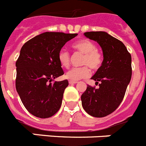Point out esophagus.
Returning a JSON list of instances; mask_svg holds the SVG:
<instances>
[{
    "instance_id": "34e87169",
    "label": "esophagus",
    "mask_w": 146,
    "mask_h": 146,
    "mask_svg": "<svg viewBox=\"0 0 146 146\" xmlns=\"http://www.w3.org/2000/svg\"><path fill=\"white\" fill-rule=\"evenodd\" d=\"M69 84H76V83H77V81H73V80H69Z\"/></svg>"
}]
</instances>
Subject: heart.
I'll list each match as a JSON object with an SVG mask.
<instances>
[{"instance_id": "1", "label": "heart", "mask_w": 146, "mask_h": 146, "mask_svg": "<svg viewBox=\"0 0 146 146\" xmlns=\"http://www.w3.org/2000/svg\"><path fill=\"white\" fill-rule=\"evenodd\" d=\"M72 47L77 52L84 54L82 59V65L84 66L72 68L66 72V77L73 81L86 78L91 74V71L98 70L103 62L102 55L96 50V45L94 42L88 38H83L75 42ZM58 60L63 67L68 68L70 65V54L65 49H62L58 52Z\"/></svg>"}]
</instances>
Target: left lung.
I'll return each instance as SVG.
<instances>
[{
	"mask_svg": "<svg viewBox=\"0 0 146 146\" xmlns=\"http://www.w3.org/2000/svg\"><path fill=\"white\" fill-rule=\"evenodd\" d=\"M102 49L101 67L91 79L99 88L88 86L81 96L83 109L90 115L102 118L118 108L124 97L131 77V57L123 42L104 31L84 33Z\"/></svg>",
	"mask_w": 146,
	"mask_h": 146,
	"instance_id": "1",
	"label": "left lung"
}]
</instances>
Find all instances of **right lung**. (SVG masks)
Here are the masks:
<instances>
[{
	"label": "right lung",
	"mask_w": 146,
	"mask_h": 146,
	"mask_svg": "<svg viewBox=\"0 0 146 146\" xmlns=\"http://www.w3.org/2000/svg\"><path fill=\"white\" fill-rule=\"evenodd\" d=\"M77 33L45 32L25 42L16 61V89L23 105L33 115L47 118L60 109L67 80L55 81L64 71L58 52Z\"/></svg>",
	"instance_id": "obj_1"
}]
</instances>
